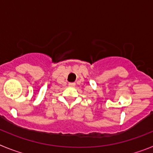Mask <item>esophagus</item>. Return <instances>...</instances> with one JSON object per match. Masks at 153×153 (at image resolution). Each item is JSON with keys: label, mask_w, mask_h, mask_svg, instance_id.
<instances>
[{"label": "esophagus", "mask_w": 153, "mask_h": 153, "mask_svg": "<svg viewBox=\"0 0 153 153\" xmlns=\"http://www.w3.org/2000/svg\"><path fill=\"white\" fill-rule=\"evenodd\" d=\"M75 85H76L75 83H69V86H71V87H74V86H75Z\"/></svg>", "instance_id": "esophagus-1"}]
</instances>
